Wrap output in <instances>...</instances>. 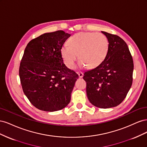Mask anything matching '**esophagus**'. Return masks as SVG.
I'll return each instance as SVG.
<instances>
[{
  "label": "esophagus",
  "instance_id": "34e87169",
  "mask_svg": "<svg viewBox=\"0 0 147 147\" xmlns=\"http://www.w3.org/2000/svg\"><path fill=\"white\" fill-rule=\"evenodd\" d=\"M77 74H78V76H79L80 78H82V77H83V74L82 72H78Z\"/></svg>",
  "mask_w": 147,
  "mask_h": 147
}]
</instances>
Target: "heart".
Returning <instances> with one entry per match:
<instances>
[{"label": "heart", "instance_id": "b5f03b06", "mask_svg": "<svg viewBox=\"0 0 147 147\" xmlns=\"http://www.w3.org/2000/svg\"><path fill=\"white\" fill-rule=\"evenodd\" d=\"M109 43L105 35L101 33L80 32L75 34L64 45L61 53L64 63L68 68L75 67L78 58L80 65L95 68L104 61L107 55Z\"/></svg>", "mask_w": 147, "mask_h": 147}]
</instances>
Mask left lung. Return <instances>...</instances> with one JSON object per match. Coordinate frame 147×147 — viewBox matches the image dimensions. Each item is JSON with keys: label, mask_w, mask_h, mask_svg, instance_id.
Listing matches in <instances>:
<instances>
[{"label": "left lung", "mask_w": 147, "mask_h": 147, "mask_svg": "<svg viewBox=\"0 0 147 147\" xmlns=\"http://www.w3.org/2000/svg\"><path fill=\"white\" fill-rule=\"evenodd\" d=\"M109 43L105 59L96 68L84 72L86 94L97 107H116L125 99L132 83L134 63L126 43L117 35L102 31Z\"/></svg>", "instance_id": "1"}]
</instances>
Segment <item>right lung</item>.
I'll return each instance as SVG.
<instances>
[{"label":"right lung","mask_w":147,"mask_h":147,"mask_svg":"<svg viewBox=\"0 0 147 147\" xmlns=\"http://www.w3.org/2000/svg\"><path fill=\"white\" fill-rule=\"evenodd\" d=\"M70 34H43L26 46L19 75L23 92L37 109L55 112L65 108L78 75L63 63L61 49Z\"/></svg>","instance_id":"right-lung-1"}]
</instances>
